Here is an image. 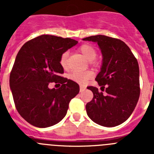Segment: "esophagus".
<instances>
[{"label": "esophagus", "instance_id": "1", "mask_svg": "<svg viewBox=\"0 0 154 154\" xmlns=\"http://www.w3.org/2000/svg\"><path fill=\"white\" fill-rule=\"evenodd\" d=\"M85 87L83 86V85H80V92H83V91H85Z\"/></svg>", "mask_w": 154, "mask_h": 154}]
</instances>
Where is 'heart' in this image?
<instances>
[{
    "instance_id": "obj_1",
    "label": "heart",
    "mask_w": 154,
    "mask_h": 154,
    "mask_svg": "<svg viewBox=\"0 0 154 154\" xmlns=\"http://www.w3.org/2000/svg\"><path fill=\"white\" fill-rule=\"evenodd\" d=\"M79 51L84 55L86 59L92 61L95 59L96 56V51L92 46L89 45H82L79 48ZM69 53L68 51H65L62 53L60 57V64L62 67H66L68 63V58H69ZM92 74L90 72H75L72 73L70 75V79L73 81L80 84H84L85 82L92 77Z\"/></svg>"
}]
</instances>
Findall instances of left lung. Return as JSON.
<instances>
[{
    "label": "left lung",
    "mask_w": 154,
    "mask_h": 154,
    "mask_svg": "<svg viewBox=\"0 0 154 154\" xmlns=\"http://www.w3.org/2000/svg\"><path fill=\"white\" fill-rule=\"evenodd\" d=\"M82 40L96 42L103 55L101 70L96 78L102 92L96 87H87L93 93L85 106L87 115L100 126L120 125L133 113L140 97L138 62L130 48L119 39L99 35Z\"/></svg>",
    "instance_id": "obj_1"
}]
</instances>
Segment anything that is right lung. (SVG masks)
<instances>
[{"instance_id": "obj_1", "label": "right lung", "mask_w": 154, "mask_h": 154, "mask_svg": "<svg viewBox=\"0 0 154 154\" xmlns=\"http://www.w3.org/2000/svg\"><path fill=\"white\" fill-rule=\"evenodd\" d=\"M78 43L74 39L42 35L27 42L19 50L10 74V88L21 117L36 127L46 128L65 116L69 102L79 92V85L60 76V57ZM50 82L60 88L49 89Z\"/></svg>"}]
</instances>
